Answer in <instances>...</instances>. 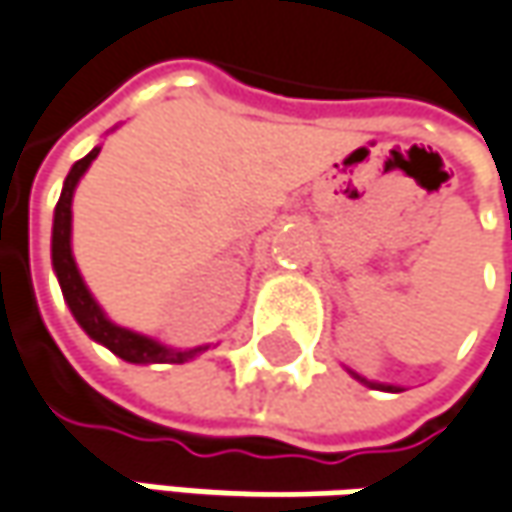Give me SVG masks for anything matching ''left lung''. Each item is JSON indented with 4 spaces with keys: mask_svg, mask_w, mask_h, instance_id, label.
<instances>
[{
    "mask_svg": "<svg viewBox=\"0 0 512 512\" xmlns=\"http://www.w3.org/2000/svg\"><path fill=\"white\" fill-rule=\"evenodd\" d=\"M347 374L353 376V379H359V382H362V385H368V388H376V391H400L397 385H385V382H374V379H365V376H359L356 371H350V368H347Z\"/></svg>",
    "mask_w": 512,
    "mask_h": 512,
    "instance_id": "8db88e82",
    "label": "left lung"
}]
</instances>
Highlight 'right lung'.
Returning <instances> with one entry per match:
<instances>
[{
  "mask_svg": "<svg viewBox=\"0 0 512 512\" xmlns=\"http://www.w3.org/2000/svg\"><path fill=\"white\" fill-rule=\"evenodd\" d=\"M101 147H92L80 162L72 165L66 182H63V191L57 199V208H54V226H51V266H54V275L60 281L63 289V298L72 310L75 321L83 327V333L89 339H95L98 345L109 347L115 356H121L124 362H133V365H156V362H165V365H182V362H191L199 353H205L208 345L199 347H167L144 333L136 330H127L115 321H109L101 304L95 301V295L89 292V286L83 281L80 269H77L75 255H72V199H75V188L80 182V176L89 170V165L98 159Z\"/></svg>",
  "mask_w": 512,
  "mask_h": 512,
  "instance_id": "1",
  "label": "right lung"
}]
</instances>
